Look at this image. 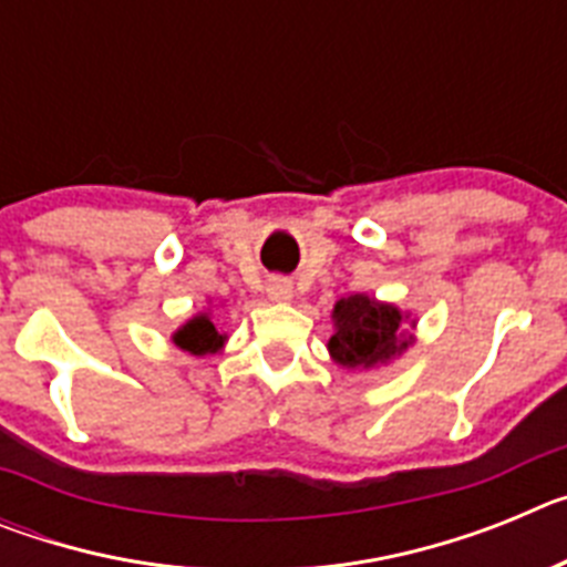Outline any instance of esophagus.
Masks as SVG:
<instances>
[{
  "instance_id": "obj_1",
  "label": "esophagus",
  "mask_w": 567,
  "mask_h": 567,
  "mask_svg": "<svg viewBox=\"0 0 567 567\" xmlns=\"http://www.w3.org/2000/svg\"><path fill=\"white\" fill-rule=\"evenodd\" d=\"M267 295H269V300H278V303H284V300L292 298V280H289V278H269L267 280Z\"/></svg>"
}]
</instances>
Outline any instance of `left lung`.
<instances>
[{
    "instance_id": "obj_1",
    "label": "left lung",
    "mask_w": 567,
    "mask_h": 567,
    "mask_svg": "<svg viewBox=\"0 0 567 567\" xmlns=\"http://www.w3.org/2000/svg\"><path fill=\"white\" fill-rule=\"evenodd\" d=\"M392 303H380L369 295L340 298L332 309L334 334L329 338V354L343 369H372L389 363L403 349H409L412 334L403 332V320Z\"/></svg>"
}]
</instances>
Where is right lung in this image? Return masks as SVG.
I'll return each instance as SVG.
<instances>
[{"label": "right lung", "mask_w": 567, "mask_h": 567, "mask_svg": "<svg viewBox=\"0 0 567 567\" xmlns=\"http://www.w3.org/2000/svg\"><path fill=\"white\" fill-rule=\"evenodd\" d=\"M224 340H227V334H221L218 329H215L209 312L189 318L187 323L173 334V343L178 346V349H184V352L189 354H198V358H202V354L221 352Z\"/></svg>", "instance_id": "obj_1"}]
</instances>
